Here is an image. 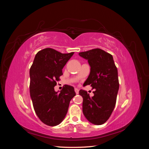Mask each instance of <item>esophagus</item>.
<instances>
[{
    "mask_svg": "<svg viewBox=\"0 0 149 149\" xmlns=\"http://www.w3.org/2000/svg\"><path fill=\"white\" fill-rule=\"evenodd\" d=\"M74 91H75V93H76V94H78V93H79V90H78V88H75V89H74Z\"/></svg>",
    "mask_w": 149,
    "mask_h": 149,
    "instance_id": "esophagus-1",
    "label": "esophagus"
}]
</instances>
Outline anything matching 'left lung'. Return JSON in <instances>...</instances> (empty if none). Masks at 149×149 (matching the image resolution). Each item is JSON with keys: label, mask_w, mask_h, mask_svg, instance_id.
Instances as JSON below:
<instances>
[{"label": "left lung", "mask_w": 149, "mask_h": 149, "mask_svg": "<svg viewBox=\"0 0 149 149\" xmlns=\"http://www.w3.org/2000/svg\"><path fill=\"white\" fill-rule=\"evenodd\" d=\"M79 55L87 60L91 67L83 85L96 89L93 97L84 90L79 91L83 98V112L90 123L101 125L109 118L116 106L119 88L118 69L112 56L100 48L80 52Z\"/></svg>", "instance_id": "8db88e82"}]
</instances>
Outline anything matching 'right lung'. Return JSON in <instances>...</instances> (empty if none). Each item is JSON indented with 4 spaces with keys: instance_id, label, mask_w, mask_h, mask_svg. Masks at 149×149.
Segmentation results:
<instances>
[{
    "instance_id": "right-lung-1",
    "label": "right lung",
    "mask_w": 149,
    "mask_h": 149,
    "mask_svg": "<svg viewBox=\"0 0 149 149\" xmlns=\"http://www.w3.org/2000/svg\"><path fill=\"white\" fill-rule=\"evenodd\" d=\"M74 52L61 53L47 48L35 55L30 69V93L35 113L43 123L55 126L64 119L70 101L75 95L74 88L65 85L60 93L55 91L62 69Z\"/></svg>"
}]
</instances>
